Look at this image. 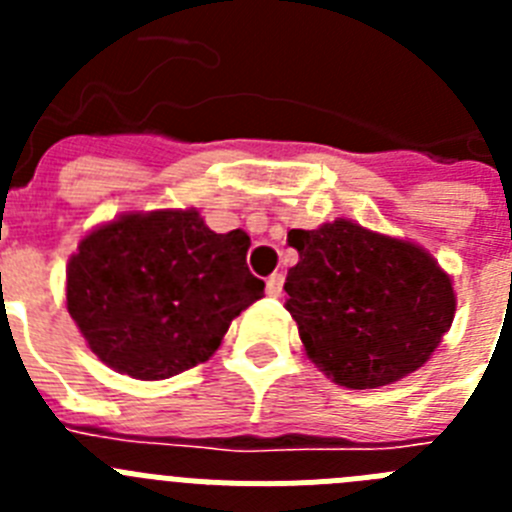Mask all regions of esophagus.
Here are the masks:
<instances>
[{
  "mask_svg": "<svg viewBox=\"0 0 512 512\" xmlns=\"http://www.w3.org/2000/svg\"><path fill=\"white\" fill-rule=\"evenodd\" d=\"M282 289H284V274H271L266 279V295L269 297H282Z\"/></svg>",
  "mask_w": 512,
  "mask_h": 512,
  "instance_id": "34e87169",
  "label": "esophagus"
}]
</instances>
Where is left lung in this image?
<instances>
[{"label":"left lung","instance_id":"1","mask_svg":"<svg viewBox=\"0 0 512 512\" xmlns=\"http://www.w3.org/2000/svg\"><path fill=\"white\" fill-rule=\"evenodd\" d=\"M287 241L300 261L287 271L284 307L320 372L374 390L431 359L454 323L456 295L425 248L343 217L289 230Z\"/></svg>","mask_w":512,"mask_h":512}]
</instances>
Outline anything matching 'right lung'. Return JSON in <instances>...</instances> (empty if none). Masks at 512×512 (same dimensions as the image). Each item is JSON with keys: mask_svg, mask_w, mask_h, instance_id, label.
<instances>
[{"mask_svg": "<svg viewBox=\"0 0 512 512\" xmlns=\"http://www.w3.org/2000/svg\"><path fill=\"white\" fill-rule=\"evenodd\" d=\"M243 230L215 233L194 210L125 212L84 235L66 269V307L99 361L169 379L217 351L233 318L264 297Z\"/></svg>", "mask_w": 512, "mask_h": 512, "instance_id": "right-lung-1", "label": "right lung"}]
</instances>
